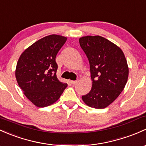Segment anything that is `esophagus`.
I'll use <instances>...</instances> for the list:
<instances>
[{"label": "esophagus", "mask_w": 146, "mask_h": 146, "mask_svg": "<svg viewBox=\"0 0 146 146\" xmlns=\"http://www.w3.org/2000/svg\"><path fill=\"white\" fill-rule=\"evenodd\" d=\"M78 82H79V80H76V81H71V83L73 84V85H75V84H77Z\"/></svg>", "instance_id": "1"}]
</instances>
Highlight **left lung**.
<instances>
[{"label": "left lung", "instance_id": "1", "mask_svg": "<svg viewBox=\"0 0 146 146\" xmlns=\"http://www.w3.org/2000/svg\"><path fill=\"white\" fill-rule=\"evenodd\" d=\"M79 44L90 64L92 86L83 95L88 106L104 109L119 96L127 84L129 74L127 62L123 51L101 36H86Z\"/></svg>", "mask_w": 146, "mask_h": 146}]
</instances>
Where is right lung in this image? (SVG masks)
<instances>
[{
  "label": "right lung",
  "mask_w": 146,
  "mask_h": 146,
  "mask_svg": "<svg viewBox=\"0 0 146 146\" xmlns=\"http://www.w3.org/2000/svg\"><path fill=\"white\" fill-rule=\"evenodd\" d=\"M60 35H51L33 44L22 53L16 68L19 86L31 102L44 107L57 101L67 84L56 76V55L66 42Z\"/></svg>",
  "instance_id": "obj_1"
}]
</instances>
